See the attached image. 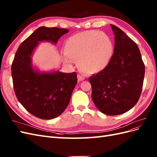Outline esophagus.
Here are the masks:
<instances>
[{
  "label": "esophagus",
  "instance_id": "esophagus-1",
  "mask_svg": "<svg viewBox=\"0 0 157 157\" xmlns=\"http://www.w3.org/2000/svg\"><path fill=\"white\" fill-rule=\"evenodd\" d=\"M84 79H85V78L83 77V75H78V80L79 82L83 81Z\"/></svg>",
  "mask_w": 157,
  "mask_h": 157
}]
</instances>
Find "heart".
<instances>
[{
    "label": "heart",
    "mask_w": 157,
    "mask_h": 157,
    "mask_svg": "<svg viewBox=\"0 0 157 157\" xmlns=\"http://www.w3.org/2000/svg\"><path fill=\"white\" fill-rule=\"evenodd\" d=\"M64 52L70 59L78 60L80 70L92 74L103 70L109 65L113 56L114 44L106 33L87 31L67 39Z\"/></svg>",
    "instance_id": "b5f03b06"
}]
</instances>
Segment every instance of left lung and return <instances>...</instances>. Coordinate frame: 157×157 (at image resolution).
Wrapping results in <instances>:
<instances>
[{
	"mask_svg": "<svg viewBox=\"0 0 157 157\" xmlns=\"http://www.w3.org/2000/svg\"><path fill=\"white\" fill-rule=\"evenodd\" d=\"M110 26L115 36L113 56L109 65L89 77V81L97 109L114 116L136 105L142 91L145 65L137 44L117 26Z\"/></svg>",
	"mask_w": 157,
	"mask_h": 157,
	"instance_id": "1",
	"label": "left lung"
}]
</instances>
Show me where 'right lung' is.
I'll return each instance as SVG.
<instances>
[{
  "label": "right lung",
  "instance_id": "right-lung-1",
  "mask_svg": "<svg viewBox=\"0 0 157 157\" xmlns=\"http://www.w3.org/2000/svg\"><path fill=\"white\" fill-rule=\"evenodd\" d=\"M67 29L40 27L21 43L12 64V77L17 100L29 113L49 120L58 117L68 106L77 84L75 72L41 71L32 64L35 49L41 42L56 44Z\"/></svg>",
  "mask_w": 157,
  "mask_h": 157
}]
</instances>
